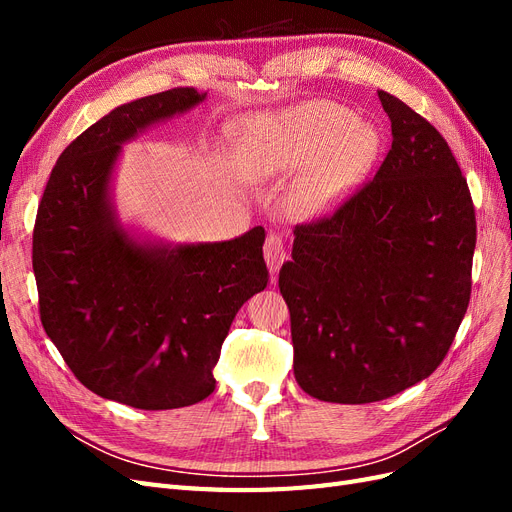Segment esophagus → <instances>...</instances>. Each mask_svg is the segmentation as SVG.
Here are the masks:
<instances>
[{
	"mask_svg": "<svg viewBox=\"0 0 512 512\" xmlns=\"http://www.w3.org/2000/svg\"><path fill=\"white\" fill-rule=\"evenodd\" d=\"M265 260L271 273H277L282 267V262L286 260V245L284 239L277 235V232H271L265 241Z\"/></svg>",
	"mask_w": 512,
	"mask_h": 512,
	"instance_id": "esophagus-1",
	"label": "esophagus"
}]
</instances>
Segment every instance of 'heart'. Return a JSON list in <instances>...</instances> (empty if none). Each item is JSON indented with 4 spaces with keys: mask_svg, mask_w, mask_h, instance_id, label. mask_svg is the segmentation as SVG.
Segmentation results:
<instances>
[{
    "mask_svg": "<svg viewBox=\"0 0 512 512\" xmlns=\"http://www.w3.org/2000/svg\"><path fill=\"white\" fill-rule=\"evenodd\" d=\"M235 143L243 175L254 181L305 168L294 183L288 205L299 218H314L335 207L361 181L378 153V134L354 121L348 108L309 102L273 117L237 123Z\"/></svg>",
    "mask_w": 512,
    "mask_h": 512,
    "instance_id": "obj_1",
    "label": "heart"
}]
</instances>
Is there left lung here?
Instances as JSON below:
<instances>
[{
	"label": "left lung",
	"instance_id": "1",
	"mask_svg": "<svg viewBox=\"0 0 512 512\" xmlns=\"http://www.w3.org/2000/svg\"><path fill=\"white\" fill-rule=\"evenodd\" d=\"M393 143L376 177L294 228L280 271L294 378L333 404H371L431 376L472 292L476 218L444 136L378 91Z\"/></svg>",
	"mask_w": 512,
	"mask_h": 512
}]
</instances>
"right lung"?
<instances>
[{
    "instance_id": "obj_1",
    "label": "right lung",
    "mask_w": 512,
    "mask_h": 512,
    "mask_svg": "<svg viewBox=\"0 0 512 512\" xmlns=\"http://www.w3.org/2000/svg\"><path fill=\"white\" fill-rule=\"evenodd\" d=\"M203 100L175 87L117 106L64 149L38 205L46 335L89 391L141 410L209 397L232 320L269 282L262 226L220 243H138L108 203L121 143Z\"/></svg>"
}]
</instances>
